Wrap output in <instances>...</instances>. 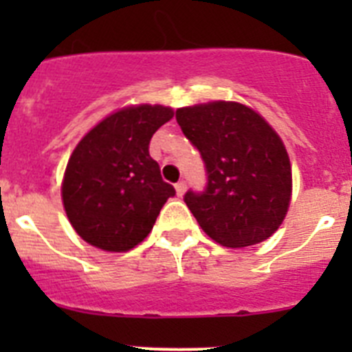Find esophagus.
Returning <instances> with one entry per match:
<instances>
[{
  "mask_svg": "<svg viewBox=\"0 0 352 352\" xmlns=\"http://www.w3.org/2000/svg\"><path fill=\"white\" fill-rule=\"evenodd\" d=\"M174 188H176V194H178L179 197H182V195L185 194V190H186V185H185V182H179V183H176V185H174Z\"/></svg>",
  "mask_w": 352,
  "mask_h": 352,
  "instance_id": "obj_1",
  "label": "esophagus"
}]
</instances>
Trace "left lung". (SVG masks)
<instances>
[{
  "instance_id": "obj_1",
  "label": "left lung",
  "mask_w": 352,
  "mask_h": 352,
  "mask_svg": "<svg viewBox=\"0 0 352 352\" xmlns=\"http://www.w3.org/2000/svg\"><path fill=\"white\" fill-rule=\"evenodd\" d=\"M176 121L206 164V190L185 195L201 229L227 248L268 239L284 222L292 195L291 160L280 135L239 102L179 107Z\"/></svg>"
}]
</instances>
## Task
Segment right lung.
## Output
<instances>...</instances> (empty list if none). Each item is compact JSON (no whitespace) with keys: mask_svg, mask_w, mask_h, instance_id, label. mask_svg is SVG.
<instances>
[{"mask_svg":"<svg viewBox=\"0 0 352 352\" xmlns=\"http://www.w3.org/2000/svg\"><path fill=\"white\" fill-rule=\"evenodd\" d=\"M174 116L170 107L138 104L98 121L72 151L61 182L65 213L93 247L126 252L151 232L173 185L149 157V141Z\"/></svg>","mask_w":352,"mask_h":352,"instance_id":"right-lung-1","label":"right lung"}]
</instances>
